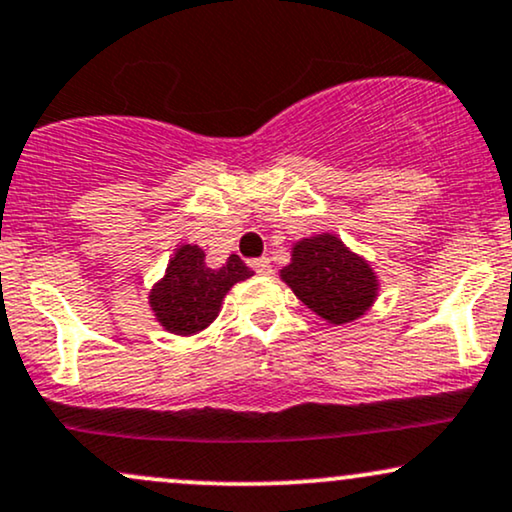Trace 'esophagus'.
I'll return each mask as SVG.
<instances>
[{
    "label": "esophagus",
    "instance_id": "obj_1",
    "mask_svg": "<svg viewBox=\"0 0 512 512\" xmlns=\"http://www.w3.org/2000/svg\"><path fill=\"white\" fill-rule=\"evenodd\" d=\"M250 264L257 274H262V276L272 274V262H269V257H260V260H252Z\"/></svg>",
    "mask_w": 512,
    "mask_h": 512
}]
</instances>
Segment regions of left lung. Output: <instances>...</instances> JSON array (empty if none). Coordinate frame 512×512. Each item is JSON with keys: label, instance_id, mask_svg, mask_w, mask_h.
I'll return each instance as SVG.
<instances>
[{"label": "left lung", "instance_id": "obj_1", "mask_svg": "<svg viewBox=\"0 0 512 512\" xmlns=\"http://www.w3.org/2000/svg\"><path fill=\"white\" fill-rule=\"evenodd\" d=\"M279 279L300 303L336 326L365 317L381 291L372 262L348 248L334 231L295 240L291 262L279 269Z\"/></svg>", "mask_w": 512, "mask_h": 512}]
</instances>
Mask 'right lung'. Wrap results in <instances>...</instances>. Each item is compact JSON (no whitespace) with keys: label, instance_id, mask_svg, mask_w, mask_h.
<instances>
[{"label":"right lung","instance_id":"obj_1","mask_svg":"<svg viewBox=\"0 0 512 512\" xmlns=\"http://www.w3.org/2000/svg\"><path fill=\"white\" fill-rule=\"evenodd\" d=\"M255 276L238 255H229L221 267H209L200 245L181 243L166 262L162 279L147 293L152 317L174 336H195L219 317L226 293L240 281Z\"/></svg>","mask_w":512,"mask_h":512}]
</instances>
